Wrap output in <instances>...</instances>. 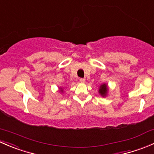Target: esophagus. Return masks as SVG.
<instances>
[{
  "label": "esophagus",
  "mask_w": 154,
  "mask_h": 154,
  "mask_svg": "<svg viewBox=\"0 0 154 154\" xmlns=\"http://www.w3.org/2000/svg\"><path fill=\"white\" fill-rule=\"evenodd\" d=\"M80 81L81 82V83H84L85 79L84 78H80Z\"/></svg>",
  "instance_id": "1"
}]
</instances>
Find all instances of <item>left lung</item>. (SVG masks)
Instances as JSON below:
<instances>
[{
  "instance_id": "left-lung-1",
  "label": "left lung",
  "mask_w": 154,
  "mask_h": 154,
  "mask_svg": "<svg viewBox=\"0 0 154 154\" xmlns=\"http://www.w3.org/2000/svg\"><path fill=\"white\" fill-rule=\"evenodd\" d=\"M107 90H108V88H107L106 85L103 84L100 86V89H99V93H100L102 96H103V97H104L107 93Z\"/></svg>"
}]
</instances>
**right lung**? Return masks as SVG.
<instances>
[{
  "instance_id": "add662e5",
  "label": "right lung",
  "mask_w": 154,
  "mask_h": 154,
  "mask_svg": "<svg viewBox=\"0 0 154 154\" xmlns=\"http://www.w3.org/2000/svg\"><path fill=\"white\" fill-rule=\"evenodd\" d=\"M61 91H63V89H61Z\"/></svg>"
}]
</instances>
